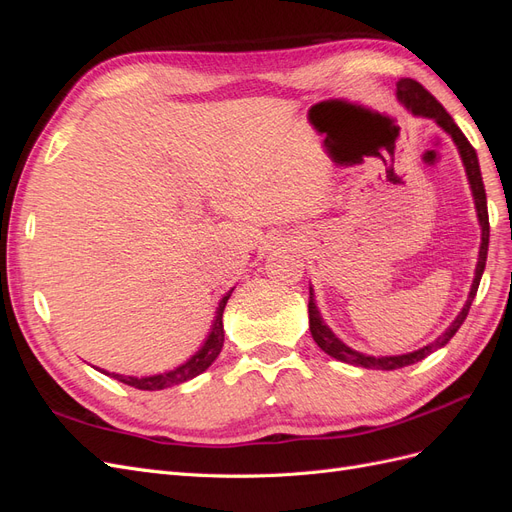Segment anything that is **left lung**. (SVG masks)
I'll list each match as a JSON object with an SVG mask.
<instances>
[{
	"mask_svg": "<svg viewBox=\"0 0 512 512\" xmlns=\"http://www.w3.org/2000/svg\"><path fill=\"white\" fill-rule=\"evenodd\" d=\"M397 100L401 106H406L408 111L414 117H425V119H433L438 126L453 138V143L459 151V158L463 162V168H466L468 175V183L472 190V198H474V207H476V218H478V226H480V247H478V260H476V269H474V280L468 292V301L463 303L461 312L455 316V320L448 324V329L433 339L431 344L406 352V354H395V356H374V354H365L354 350L350 346H346L342 339H339L331 329L329 324L322 320L320 309L316 307V299H314V288L309 286V331H312L314 342L318 344L320 350L327 352L333 359L348 363V365H356V367H365V369H399V367H408L414 365L418 361H423L425 356H429L431 352L440 350L442 346H446L451 342V337L459 331V327L466 320L470 305L476 297V290L480 284V277H483L485 265H487V250H489V213H487V196H485V185H483V175H480V166H478V156L474 147L468 143V138L463 136V132L457 128V123L453 121V117L444 111V106L433 98L429 91L416 83L414 79H399L397 81Z\"/></svg>",
	"mask_w": 512,
	"mask_h": 512,
	"instance_id": "8db88e82",
	"label": "left lung"
}]
</instances>
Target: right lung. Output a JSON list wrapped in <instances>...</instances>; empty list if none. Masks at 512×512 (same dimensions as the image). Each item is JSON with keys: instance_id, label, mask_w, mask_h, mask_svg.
I'll return each instance as SVG.
<instances>
[{"instance_id": "add662e5", "label": "right lung", "mask_w": 512, "mask_h": 512, "mask_svg": "<svg viewBox=\"0 0 512 512\" xmlns=\"http://www.w3.org/2000/svg\"><path fill=\"white\" fill-rule=\"evenodd\" d=\"M235 288H230L222 301L218 303V309H215V316H213V322H211V329H209V335L205 337L203 346H200L188 361L177 365L175 369H168V371H162V374H153V376H123V374H108V371L102 369V374L111 376L123 384L128 386H134V389H141V391H162V389H168V386H177V384H183L188 382L196 376L203 374L205 369L211 367V363L218 359V354L222 352V346H224V322H222V316H224V307L230 299V294Z\"/></svg>"}]
</instances>
